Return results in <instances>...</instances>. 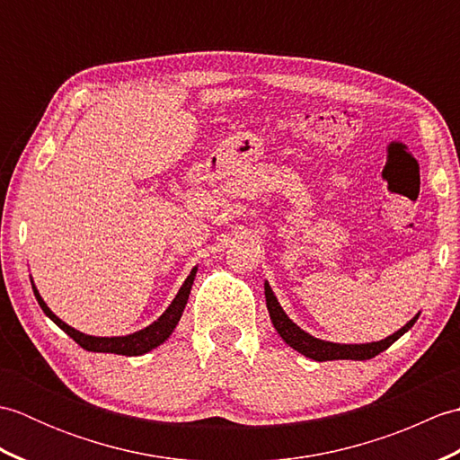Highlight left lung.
<instances>
[{
	"instance_id": "8db88e82",
	"label": "left lung",
	"mask_w": 460,
	"mask_h": 460,
	"mask_svg": "<svg viewBox=\"0 0 460 460\" xmlns=\"http://www.w3.org/2000/svg\"><path fill=\"white\" fill-rule=\"evenodd\" d=\"M265 296H267V308L272 320V326L277 328L279 336L285 340L290 348H295L298 354L316 361H328V359H359L361 361V359L376 358L377 354H381V351L392 346L395 340L402 338L409 328H413V324L419 318V314L413 316L402 330H397L395 334L387 336L385 340L369 341V344H334V341H326V340H318L314 336H310L308 332L298 328L295 322L287 316V312L280 308L275 292H272V288L269 287V282H265Z\"/></svg>"
}]
</instances>
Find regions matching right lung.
I'll list each match as a JSON object with an SVG mask.
<instances>
[{
	"label": "right lung",
	"mask_w": 460,
	"mask_h": 460,
	"mask_svg": "<svg viewBox=\"0 0 460 460\" xmlns=\"http://www.w3.org/2000/svg\"><path fill=\"white\" fill-rule=\"evenodd\" d=\"M195 272H198V267L191 269L190 277L185 279V282L181 285L180 292L175 295V298L172 300V305L165 308L164 314L152 322L150 326H146L140 332H134V334L128 336H114V338H101V336H89V334H83V332L71 328L65 322L55 316L51 308L45 305V300L39 295L35 285H33V292H35V298L39 302V306L45 312V314L51 318L55 324L61 328L63 332H66L68 336H71L76 344L81 348L89 349V351H101V354H119V356H142L146 351H150L154 348H158L160 344H164L165 340L172 336L173 328L178 326V322L181 318V312L188 305V298H190V292H191V285H193V279H195ZM33 282V280H31Z\"/></svg>",
	"instance_id": "obj_1"
}]
</instances>
